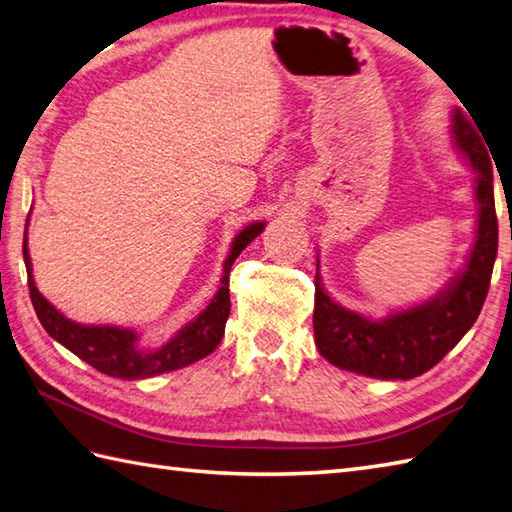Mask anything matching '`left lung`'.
I'll return each instance as SVG.
<instances>
[{
	"label": "left lung",
	"instance_id": "1",
	"mask_svg": "<svg viewBox=\"0 0 512 512\" xmlns=\"http://www.w3.org/2000/svg\"><path fill=\"white\" fill-rule=\"evenodd\" d=\"M453 143L471 162L477 200L475 244L464 270L436 297L369 319L330 299L314 277V339L325 361L380 380H409L438 365L480 317L497 257V215L491 156L460 110L453 112ZM319 266V262H317Z\"/></svg>",
	"mask_w": 512,
	"mask_h": 512
}]
</instances>
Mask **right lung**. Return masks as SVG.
<instances>
[{"label": "right lung", "instance_id": "obj_1", "mask_svg": "<svg viewBox=\"0 0 512 512\" xmlns=\"http://www.w3.org/2000/svg\"><path fill=\"white\" fill-rule=\"evenodd\" d=\"M264 231V222H255L239 231L233 239L231 253H228L222 273V286L215 292L213 301L206 306L198 317L189 321L184 328L173 336L169 343L156 350H143L138 347V334L127 328H116V325H83L65 319L63 314L52 306V303L41 295L32 279V264L28 255V242L24 239V262L28 273L30 299L35 306L37 317L54 341L68 347L88 365L99 372L123 378L138 380L151 378L173 369L187 367L200 358L209 356L224 336V325L228 314H231V297H228V273L239 253L253 242V239Z\"/></svg>", "mask_w": 512, "mask_h": 512}]
</instances>
